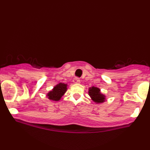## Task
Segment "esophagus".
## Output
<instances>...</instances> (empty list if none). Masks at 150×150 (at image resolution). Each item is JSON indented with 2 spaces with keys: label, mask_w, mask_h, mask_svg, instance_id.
<instances>
[{
  "label": "esophagus",
  "mask_w": 150,
  "mask_h": 150,
  "mask_svg": "<svg viewBox=\"0 0 150 150\" xmlns=\"http://www.w3.org/2000/svg\"><path fill=\"white\" fill-rule=\"evenodd\" d=\"M73 82L74 83H81V80H80L78 77H76L73 79Z\"/></svg>",
  "instance_id": "1"
}]
</instances>
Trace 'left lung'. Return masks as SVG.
Returning a JSON list of instances; mask_svg holds the SVG:
<instances>
[{"mask_svg":"<svg viewBox=\"0 0 150 150\" xmlns=\"http://www.w3.org/2000/svg\"><path fill=\"white\" fill-rule=\"evenodd\" d=\"M89 96L96 103H102L105 101V96L101 94L100 89L96 87H89L88 91Z\"/></svg>","mask_w":150,"mask_h":150,"instance_id":"8db88e82","label":"left lung"}]
</instances>
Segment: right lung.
I'll return each mask as SVG.
<instances>
[{
    "label": "right lung",
    "mask_w": 150,
    "mask_h": 150,
    "mask_svg": "<svg viewBox=\"0 0 150 150\" xmlns=\"http://www.w3.org/2000/svg\"><path fill=\"white\" fill-rule=\"evenodd\" d=\"M67 89V85L65 83H60L56 85L55 87L47 93V96L50 100L54 101H58L63 96Z\"/></svg>",
    "instance_id": "obj_1"
}]
</instances>
